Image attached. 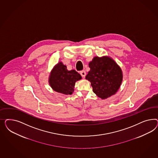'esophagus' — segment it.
Returning <instances> with one entry per match:
<instances>
[{
    "label": "esophagus",
    "instance_id": "obj_1",
    "mask_svg": "<svg viewBox=\"0 0 158 158\" xmlns=\"http://www.w3.org/2000/svg\"><path fill=\"white\" fill-rule=\"evenodd\" d=\"M80 74L81 75V77H83V78L86 77V73L85 71H81L80 72Z\"/></svg>",
    "mask_w": 158,
    "mask_h": 158
}]
</instances>
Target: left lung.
I'll return each mask as SVG.
<instances>
[{
  "label": "left lung",
  "mask_w": 158,
  "mask_h": 158,
  "mask_svg": "<svg viewBox=\"0 0 158 158\" xmlns=\"http://www.w3.org/2000/svg\"><path fill=\"white\" fill-rule=\"evenodd\" d=\"M90 71L86 79L90 81L93 91L102 99L115 94L119 89L123 75L119 66L109 57H95L89 62Z\"/></svg>",
  "instance_id": "obj_1"
}]
</instances>
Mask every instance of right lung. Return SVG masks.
<instances>
[{
    "mask_svg": "<svg viewBox=\"0 0 158 158\" xmlns=\"http://www.w3.org/2000/svg\"><path fill=\"white\" fill-rule=\"evenodd\" d=\"M81 77L75 70L68 71L62 62L58 63L53 68L49 77V85L54 91L65 95H71L74 91L75 82Z\"/></svg>",
    "mask_w": 158,
    "mask_h": 158,
    "instance_id": "obj_1",
    "label": "right lung"
}]
</instances>
